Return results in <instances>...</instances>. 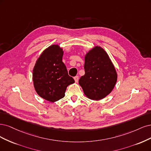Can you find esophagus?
Returning <instances> with one entry per match:
<instances>
[{"label": "esophagus", "instance_id": "obj_1", "mask_svg": "<svg viewBox=\"0 0 151 151\" xmlns=\"http://www.w3.org/2000/svg\"><path fill=\"white\" fill-rule=\"evenodd\" d=\"M74 80L75 81V82H78L79 80V76H76L74 77Z\"/></svg>", "mask_w": 151, "mask_h": 151}]
</instances>
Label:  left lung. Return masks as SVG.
Wrapping results in <instances>:
<instances>
[{
    "instance_id": "1",
    "label": "left lung",
    "mask_w": 151,
    "mask_h": 151,
    "mask_svg": "<svg viewBox=\"0 0 151 151\" xmlns=\"http://www.w3.org/2000/svg\"><path fill=\"white\" fill-rule=\"evenodd\" d=\"M85 74L79 80L84 93L88 98L99 100L112 91L117 79L114 65L104 50L95 46L85 58Z\"/></svg>"
}]
</instances>
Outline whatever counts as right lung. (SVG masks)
<instances>
[{
	"label": "right lung",
	"instance_id": "right-lung-1",
	"mask_svg": "<svg viewBox=\"0 0 151 151\" xmlns=\"http://www.w3.org/2000/svg\"><path fill=\"white\" fill-rule=\"evenodd\" d=\"M63 55V50L58 45L48 47L33 69L32 80L37 93L51 102L63 98L67 86L75 82L62 61Z\"/></svg>",
	"mask_w": 151,
	"mask_h": 151
}]
</instances>
